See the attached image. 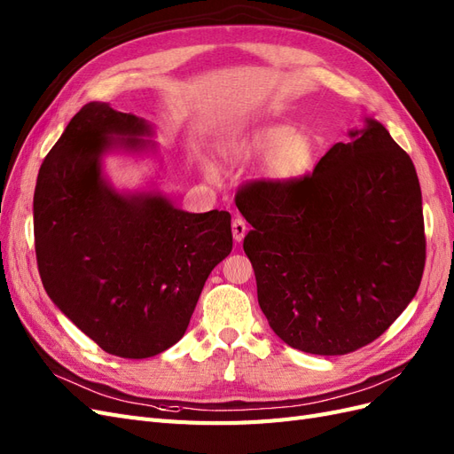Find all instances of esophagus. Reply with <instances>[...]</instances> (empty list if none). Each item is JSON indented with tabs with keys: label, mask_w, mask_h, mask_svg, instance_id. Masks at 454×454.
Wrapping results in <instances>:
<instances>
[{
	"label": "esophagus",
	"mask_w": 454,
	"mask_h": 454,
	"mask_svg": "<svg viewBox=\"0 0 454 454\" xmlns=\"http://www.w3.org/2000/svg\"><path fill=\"white\" fill-rule=\"evenodd\" d=\"M231 234H234L236 241H241L245 238V234H247V223H245L241 216H236L234 220H231Z\"/></svg>",
	"instance_id": "1"
}]
</instances>
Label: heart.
Here are the masks:
<instances>
[{"mask_svg": "<svg viewBox=\"0 0 454 454\" xmlns=\"http://www.w3.org/2000/svg\"><path fill=\"white\" fill-rule=\"evenodd\" d=\"M325 145L321 135L308 129L294 131L291 125L268 123L236 137L230 142V153L239 160L264 155L262 173L271 183H294L316 169Z\"/></svg>", "mask_w": 454, "mask_h": 454, "instance_id": "1", "label": "heart"}]
</instances>
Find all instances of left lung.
I'll list each match as a JSON object with an SVG mask.
<instances>
[{"instance_id": "left-lung-1", "label": "left lung", "mask_w": 454, "mask_h": 454, "mask_svg": "<svg viewBox=\"0 0 454 454\" xmlns=\"http://www.w3.org/2000/svg\"><path fill=\"white\" fill-rule=\"evenodd\" d=\"M238 203V201H236ZM239 211L258 304L291 348L344 356L371 344L417 294L422 193L409 153L367 120L294 183L251 180Z\"/></svg>"}]
</instances>
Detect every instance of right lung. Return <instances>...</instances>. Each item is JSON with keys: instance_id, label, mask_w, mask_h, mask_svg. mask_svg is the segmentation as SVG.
<instances>
[{"instance_id": "obj_1", "label": "right lung", "mask_w": 454, "mask_h": 454, "mask_svg": "<svg viewBox=\"0 0 454 454\" xmlns=\"http://www.w3.org/2000/svg\"><path fill=\"white\" fill-rule=\"evenodd\" d=\"M148 133L142 118L89 102L47 153L34 193L47 294L90 340L125 359L158 356L183 339L207 278L231 251L230 213H186L102 180L100 155L118 145L145 148L137 137Z\"/></svg>"}]
</instances>
